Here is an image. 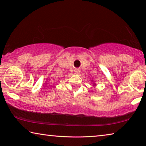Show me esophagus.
<instances>
[{
	"label": "esophagus",
	"instance_id": "1",
	"mask_svg": "<svg viewBox=\"0 0 146 146\" xmlns=\"http://www.w3.org/2000/svg\"><path fill=\"white\" fill-rule=\"evenodd\" d=\"M74 72L76 74H79L80 73V70H78V69H76V70H74Z\"/></svg>",
	"mask_w": 146,
	"mask_h": 146
}]
</instances>
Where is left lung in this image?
<instances>
[{
	"label": "left lung",
	"mask_w": 146,
	"mask_h": 146,
	"mask_svg": "<svg viewBox=\"0 0 146 146\" xmlns=\"http://www.w3.org/2000/svg\"><path fill=\"white\" fill-rule=\"evenodd\" d=\"M93 85H94V86H96V84H95V83H94V84H93Z\"/></svg>",
	"instance_id": "1"
}]
</instances>
